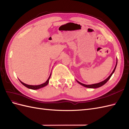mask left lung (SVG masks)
<instances>
[{
  "mask_svg": "<svg viewBox=\"0 0 129 129\" xmlns=\"http://www.w3.org/2000/svg\"><path fill=\"white\" fill-rule=\"evenodd\" d=\"M117 64V59L116 64V66H115V68H114V71H112V72L111 73V74H110V76H109L107 78V79H106L105 80H104V81H102V82H99V83H95V84H92L87 85V84H84L80 82L79 81H77V80H76V81H77V82L79 83L80 84H81V85H82V86L85 87H86V88H93V89H94V88H99V87H101V86H102V85H103L104 84H105V83H106L110 79V77H111L112 75V74H114V73L115 72V69H116Z\"/></svg>",
  "mask_w": 129,
  "mask_h": 129,
  "instance_id": "8db88e82",
  "label": "left lung"
}]
</instances>
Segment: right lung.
<instances>
[{"mask_svg":"<svg viewBox=\"0 0 129 129\" xmlns=\"http://www.w3.org/2000/svg\"><path fill=\"white\" fill-rule=\"evenodd\" d=\"M51 74H52V73H50V76H49V77H48V80H47V81L45 82V83H42V84H39V85H28V84H27L24 83V82H21L20 80H19V81H20V82H21L23 85H24V86H25L26 87L28 88H29V89H30L37 90V89H40V88H41L44 87L46 86V85L48 84L49 79H50V76H51Z\"/></svg>","mask_w":129,"mask_h":129,"instance_id":"right-lung-1","label":"right lung"}]
</instances>
